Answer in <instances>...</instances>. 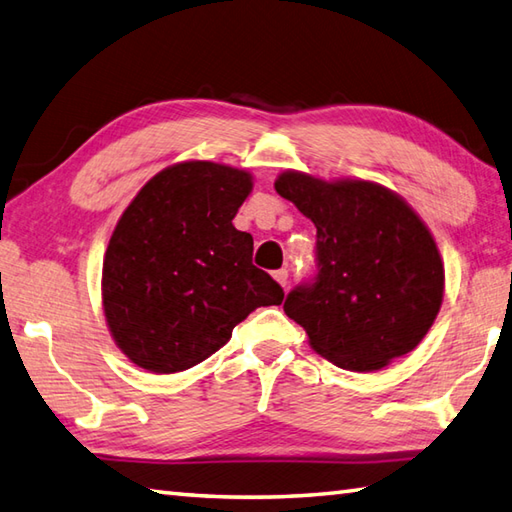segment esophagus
Returning a JSON list of instances; mask_svg holds the SVG:
<instances>
[{"label":"esophagus","mask_w":512,"mask_h":512,"mask_svg":"<svg viewBox=\"0 0 512 512\" xmlns=\"http://www.w3.org/2000/svg\"><path fill=\"white\" fill-rule=\"evenodd\" d=\"M273 277L277 279V284L282 286V288H286V286H288V270H286V268H279V270H275Z\"/></svg>","instance_id":"esophagus-1"}]
</instances>
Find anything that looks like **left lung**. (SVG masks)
I'll return each instance as SVG.
<instances>
[{"instance_id":"obj_1","label":"left lung","mask_w":512,"mask_h":512,"mask_svg":"<svg viewBox=\"0 0 512 512\" xmlns=\"http://www.w3.org/2000/svg\"><path fill=\"white\" fill-rule=\"evenodd\" d=\"M275 190L317 228L315 275L284 302L310 346L357 373L410 353L444 297L442 257L413 208L373 182L328 184L293 170Z\"/></svg>"}]
</instances>
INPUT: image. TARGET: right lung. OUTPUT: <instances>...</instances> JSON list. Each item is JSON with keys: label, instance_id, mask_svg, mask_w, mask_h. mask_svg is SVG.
<instances>
[{"label": "right lung", "instance_id": "1", "mask_svg": "<svg viewBox=\"0 0 512 512\" xmlns=\"http://www.w3.org/2000/svg\"><path fill=\"white\" fill-rule=\"evenodd\" d=\"M253 182L213 162L170 166L139 190L108 242L102 273L110 333L130 362L179 373L222 348L284 290L253 264V237L233 226Z\"/></svg>", "mask_w": 512, "mask_h": 512}]
</instances>
